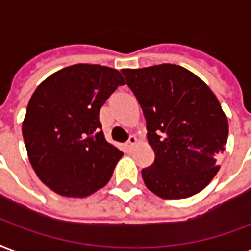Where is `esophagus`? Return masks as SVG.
<instances>
[{
	"label": "esophagus",
	"mask_w": 251,
	"mask_h": 251,
	"mask_svg": "<svg viewBox=\"0 0 251 251\" xmlns=\"http://www.w3.org/2000/svg\"><path fill=\"white\" fill-rule=\"evenodd\" d=\"M135 144H137V138H135V135H130V137H129V140H127V142H126L127 149H131Z\"/></svg>",
	"instance_id": "obj_1"
}]
</instances>
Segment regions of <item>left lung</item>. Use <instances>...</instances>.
Wrapping results in <instances>:
<instances>
[{"label": "left lung", "instance_id": "1", "mask_svg": "<svg viewBox=\"0 0 251 251\" xmlns=\"http://www.w3.org/2000/svg\"><path fill=\"white\" fill-rule=\"evenodd\" d=\"M140 102L148 140L155 153L142 178L165 200L187 198L205 189L220 170L229 124L220 102L196 74L178 65L124 69Z\"/></svg>", "mask_w": 251, "mask_h": 251}]
</instances>
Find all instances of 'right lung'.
<instances>
[{
	"mask_svg": "<svg viewBox=\"0 0 251 251\" xmlns=\"http://www.w3.org/2000/svg\"><path fill=\"white\" fill-rule=\"evenodd\" d=\"M121 85L116 69L78 64L33 93L22 135L34 172L57 194L82 198L109 182L124 153L105 140L100 109Z\"/></svg>",
	"mask_w": 251,
	"mask_h": 251,
	"instance_id": "add662e5",
	"label": "right lung"
}]
</instances>
